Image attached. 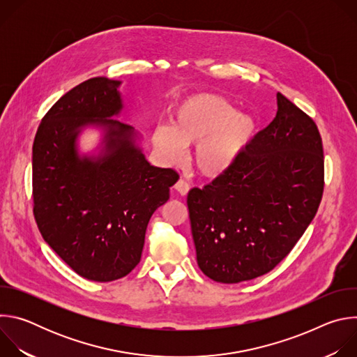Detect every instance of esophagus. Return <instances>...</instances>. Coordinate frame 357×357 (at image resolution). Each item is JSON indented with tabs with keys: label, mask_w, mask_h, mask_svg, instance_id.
<instances>
[{
	"label": "esophagus",
	"mask_w": 357,
	"mask_h": 357,
	"mask_svg": "<svg viewBox=\"0 0 357 357\" xmlns=\"http://www.w3.org/2000/svg\"><path fill=\"white\" fill-rule=\"evenodd\" d=\"M175 189L183 196L189 192V183L185 181V179H179L176 183H175Z\"/></svg>",
	"instance_id": "obj_1"
}]
</instances>
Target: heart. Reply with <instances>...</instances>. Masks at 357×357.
<instances>
[{
    "instance_id": "b5f03b06",
    "label": "heart",
    "mask_w": 357,
    "mask_h": 357,
    "mask_svg": "<svg viewBox=\"0 0 357 357\" xmlns=\"http://www.w3.org/2000/svg\"><path fill=\"white\" fill-rule=\"evenodd\" d=\"M254 130L252 120L233 112L227 101L215 94H197L183 100L176 109L172 127L160 126L152 142L167 164L178 165L185 160V146L196 144L197 171L215 178L227 171Z\"/></svg>"
}]
</instances>
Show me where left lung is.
Wrapping results in <instances>:
<instances>
[{
  "mask_svg": "<svg viewBox=\"0 0 357 357\" xmlns=\"http://www.w3.org/2000/svg\"><path fill=\"white\" fill-rule=\"evenodd\" d=\"M277 114L233 165L188 193L197 266L223 284L270 273L315 218L325 186L315 121L277 93Z\"/></svg>",
  "mask_w": 357,
  "mask_h": 357,
  "instance_id": "obj_1",
  "label": "left lung"
}]
</instances>
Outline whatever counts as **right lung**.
Segmentation results:
<instances>
[{
    "label": "right lung",
    "instance_id": "right-lung-1",
    "mask_svg": "<svg viewBox=\"0 0 357 357\" xmlns=\"http://www.w3.org/2000/svg\"><path fill=\"white\" fill-rule=\"evenodd\" d=\"M120 82L89 79L43 116L32 146L33 218L43 240L80 277L109 282L141 260L148 222L179 179L172 168L149 165L131 141L128 124L107 120L121 110ZM109 127L111 154L80 160V126Z\"/></svg>",
    "mask_w": 357,
    "mask_h": 357
}]
</instances>
